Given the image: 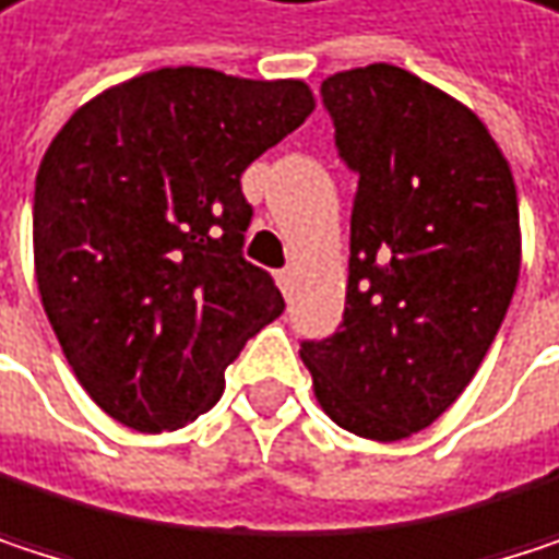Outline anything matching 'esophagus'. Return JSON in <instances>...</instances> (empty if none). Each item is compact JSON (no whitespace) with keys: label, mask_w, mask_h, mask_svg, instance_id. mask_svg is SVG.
<instances>
[{"label":"esophagus","mask_w":559,"mask_h":559,"mask_svg":"<svg viewBox=\"0 0 559 559\" xmlns=\"http://www.w3.org/2000/svg\"><path fill=\"white\" fill-rule=\"evenodd\" d=\"M276 283H280L283 296H293V286H296V270H293V266L280 270V273H276Z\"/></svg>","instance_id":"34e87169"}]
</instances>
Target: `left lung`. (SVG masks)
<instances>
[{"instance_id":"1","label":"left lung","mask_w":559,"mask_h":559,"mask_svg":"<svg viewBox=\"0 0 559 559\" xmlns=\"http://www.w3.org/2000/svg\"><path fill=\"white\" fill-rule=\"evenodd\" d=\"M358 175L345 316L302 342L316 401L365 439H407L475 378L521 270L518 191L485 123L394 64L322 81Z\"/></svg>"}]
</instances>
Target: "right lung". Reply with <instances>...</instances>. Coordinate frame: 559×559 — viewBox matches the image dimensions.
<instances>
[{"mask_svg":"<svg viewBox=\"0 0 559 559\" xmlns=\"http://www.w3.org/2000/svg\"><path fill=\"white\" fill-rule=\"evenodd\" d=\"M316 110L302 81L162 68L104 91L35 178V276L94 404L140 432L224 394V368L283 309L243 260V168Z\"/></svg>","mask_w":559,"mask_h":559,"instance_id":"obj_1","label":"right lung"}]
</instances>
